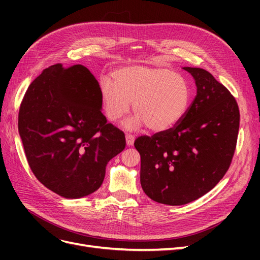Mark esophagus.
Masks as SVG:
<instances>
[{"mask_svg": "<svg viewBox=\"0 0 260 260\" xmlns=\"http://www.w3.org/2000/svg\"><path fill=\"white\" fill-rule=\"evenodd\" d=\"M135 140H136L135 136L130 135V133H128V135H125V142H127L128 146L133 145V143H135Z\"/></svg>", "mask_w": 260, "mask_h": 260, "instance_id": "obj_1", "label": "esophagus"}]
</instances>
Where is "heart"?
I'll list each match as a JSON object with an SVG mask.
<instances>
[{"label":"heart","mask_w":260,"mask_h":260,"mask_svg":"<svg viewBox=\"0 0 260 260\" xmlns=\"http://www.w3.org/2000/svg\"><path fill=\"white\" fill-rule=\"evenodd\" d=\"M113 79L101 81L102 104L108 119L117 121L130 111L133 102L136 116L124 123L127 129L146 124L154 132L170 130L190 107V83L168 68L128 66L116 70Z\"/></svg>","instance_id":"b5f03b06"}]
</instances>
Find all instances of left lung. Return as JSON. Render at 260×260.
Here are the masks:
<instances>
[{"mask_svg": "<svg viewBox=\"0 0 260 260\" xmlns=\"http://www.w3.org/2000/svg\"><path fill=\"white\" fill-rule=\"evenodd\" d=\"M196 96L174 128L139 137L140 181L149 199L184 205L214 188L229 169L237 146L240 111L224 85L202 68L183 67Z\"/></svg>", "mask_w": 260, "mask_h": 260, "instance_id": "left-lung-1", "label": "left lung"}]
</instances>
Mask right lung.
<instances>
[{
  "instance_id": "obj_1",
  "label": "right lung",
  "mask_w": 260,
  "mask_h": 260,
  "mask_svg": "<svg viewBox=\"0 0 260 260\" xmlns=\"http://www.w3.org/2000/svg\"><path fill=\"white\" fill-rule=\"evenodd\" d=\"M101 109L100 84L82 65L50 66L23 96L18 131L28 164L62 198L95 192L108 161L125 147L123 132L107 123Z\"/></svg>"
}]
</instances>
